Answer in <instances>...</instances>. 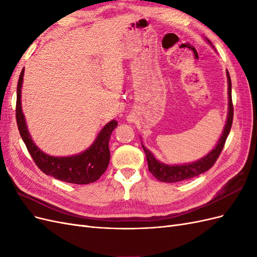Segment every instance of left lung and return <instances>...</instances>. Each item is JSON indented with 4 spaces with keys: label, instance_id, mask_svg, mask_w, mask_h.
Masks as SVG:
<instances>
[{
    "label": "left lung",
    "instance_id": "8db88e82",
    "mask_svg": "<svg viewBox=\"0 0 257 257\" xmlns=\"http://www.w3.org/2000/svg\"><path fill=\"white\" fill-rule=\"evenodd\" d=\"M207 42L212 46L211 42ZM213 47V46H212ZM227 75V83H228V112L226 118V124H225L223 133L219 139V142L215 145L213 149L206 154L204 158H201L193 163H188V164H181V165H169L162 163L155 159L154 155L151 151H149L142 143L143 149L146 153L147 162H148V168H149L150 173L162 182H178L188 180V179L196 177L200 174H203L207 170H209L213 166L215 161L219 158L220 153L223 150V147L226 138L230 132L231 123H232V116H234V107H232V100H231V81L228 71L226 72Z\"/></svg>",
    "mask_w": 257,
    "mask_h": 257
}]
</instances>
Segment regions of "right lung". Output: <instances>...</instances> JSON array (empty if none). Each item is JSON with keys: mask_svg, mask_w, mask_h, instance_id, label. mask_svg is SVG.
<instances>
[{"mask_svg": "<svg viewBox=\"0 0 257 257\" xmlns=\"http://www.w3.org/2000/svg\"><path fill=\"white\" fill-rule=\"evenodd\" d=\"M25 68L21 71L17 87L16 119L23 143L35 164L46 175L52 176L58 180L75 183L88 184L96 181L102 176L109 164L110 151L108 144L112 131L118 125V122L111 120L99 132L97 137L87 150L71 157H52L43 152L31 137L26 123L25 114L21 107V88L23 82Z\"/></svg>", "mask_w": 257, "mask_h": 257, "instance_id": "obj_1", "label": "right lung"}]
</instances>
